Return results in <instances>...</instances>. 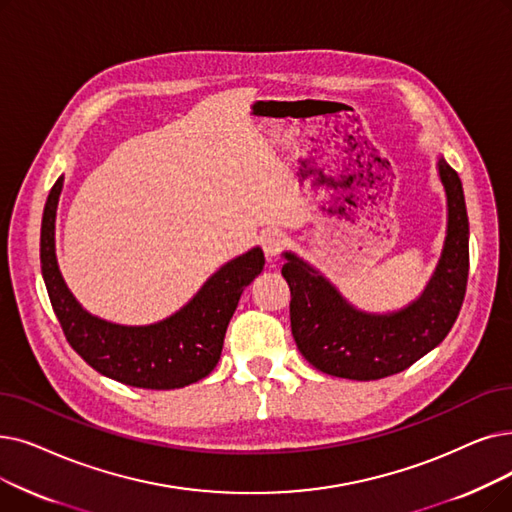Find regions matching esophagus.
<instances>
[{
	"instance_id": "1",
	"label": "esophagus",
	"mask_w": 512,
	"mask_h": 512,
	"mask_svg": "<svg viewBox=\"0 0 512 512\" xmlns=\"http://www.w3.org/2000/svg\"><path fill=\"white\" fill-rule=\"evenodd\" d=\"M286 244H288V238L280 230H268V232H263V236H261V247H263L265 257H268V259L278 257L286 249Z\"/></svg>"
}]
</instances>
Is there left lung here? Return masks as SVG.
Instances as JSON below:
<instances>
[{"label": "left lung", "instance_id": "8db88e82", "mask_svg": "<svg viewBox=\"0 0 512 512\" xmlns=\"http://www.w3.org/2000/svg\"><path fill=\"white\" fill-rule=\"evenodd\" d=\"M448 232L437 268L418 299L389 314L353 307L335 284L295 253H284L291 328L303 358L330 376L376 381L412 366L448 337L469 278V215L458 173L439 157Z\"/></svg>", "mask_w": 512, "mask_h": 512}]
</instances>
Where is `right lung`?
<instances>
[{
  "label": "right lung",
  "mask_w": 512,
  "mask_h": 512,
  "mask_svg": "<svg viewBox=\"0 0 512 512\" xmlns=\"http://www.w3.org/2000/svg\"><path fill=\"white\" fill-rule=\"evenodd\" d=\"M64 177L52 186L41 219V274L66 341L100 374L140 389H180L217 366L238 299L263 270V251L228 261L180 311L148 326L106 322L85 311L56 261V209Z\"/></svg>",
  "instance_id": "right-lung-1"
}]
</instances>
